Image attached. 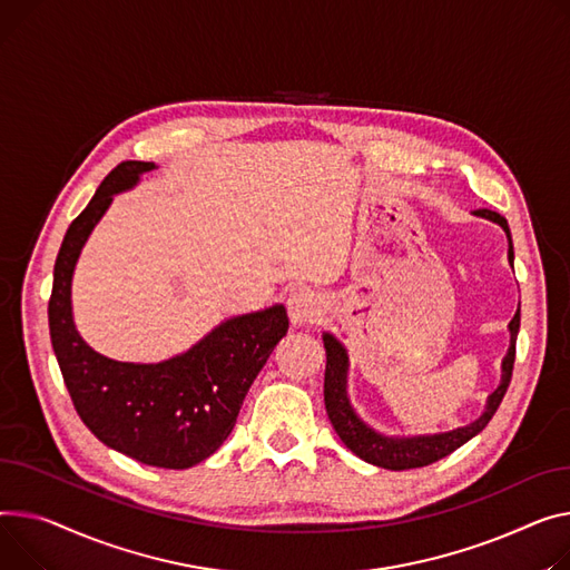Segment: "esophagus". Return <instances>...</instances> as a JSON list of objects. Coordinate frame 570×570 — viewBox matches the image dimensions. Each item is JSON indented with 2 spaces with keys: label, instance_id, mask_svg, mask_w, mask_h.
<instances>
[{
  "label": "esophagus",
  "instance_id": "obj_1",
  "mask_svg": "<svg viewBox=\"0 0 570 570\" xmlns=\"http://www.w3.org/2000/svg\"><path fill=\"white\" fill-rule=\"evenodd\" d=\"M288 316L295 325H309L321 316V299L316 293L302 288L288 297Z\"/></svg>",
  "mask_w": 570,
  "mask_h": 570
}]
</instances>
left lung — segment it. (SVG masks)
Returning a JSON list of instances; mask_svg holds the SVG:
<instances>
[{
  "label": "left lung",
  "instance_id": "8db88e82",
  "mask_svg": "<svg viewBox=\"0 0 570 570\" xmlns=\"http://www.w3.org/2000/svg\"><path fill=\"white\" fill-rule=\"evenodd\" d=\"M474 215L485 217L490 222H498L502 229L507 232L509 238V261L513 263V245H511V232L507 219L495 213V210H474ZM518 330H520V309L515 312L513 321L509 323V332H511V346L509 353L502 362V383L500 387L488 396L485 410L468 426L453 429L446 433H435V435H412V438H387L383 433L373 431L371 426H366L360 416L355 414L351 401H348V392H346V373H348V355L346 348L338 344V341L330 334L323 332V346H325V355H327V364H325V410L330 422L336 431V435L341 438L355 456H360L362 461L385 468V470H412V468H424L431 465L444 456H449L451 451H456L459 446H463L468 440H472L474 435H479L488 422L492 420V414L498 412L509 383H511V373H513V362H515V338H518Z\"/></svg>",
  "mask_w": 570,
  "mask_h": 570
}]
</instances>
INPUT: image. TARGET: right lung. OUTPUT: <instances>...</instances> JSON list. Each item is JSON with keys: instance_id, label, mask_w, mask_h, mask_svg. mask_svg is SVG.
Here are the masks:
<instances>
[{"instance_id": "1", "label": "right lung", "mask_w": 570, "mask_h": 570, "mask_svg": "<svg viewBox=\"0 0 570 570\" xmlns=\"http://www.w3.org/2000/svg\"><path fill=\"white\" fill-rule=\"evenodd\" d=\"M150 169L154 163H121L72 219L55 261L48 321L63 383L87 429L144 465L187 470L213 456L234 431L254 377L288 332V316L284 305L234 316L158 364L117 362L87 346L72 323L75 263L114 195Z\"/></svg>"}]
</instances>
